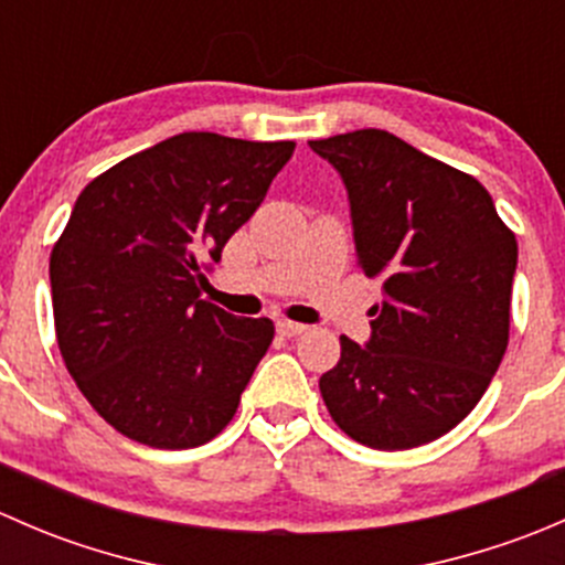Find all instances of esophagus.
Returning <instances> with one entry per match:
<instances>
[{
  "label": "esophagus",
  "instance_id": "34e87169",
  "mask_svg": "<svg viewBox=\"0 0 565 565\" xmlns=\"http://www.w3.org/2000/svg\"><path fill=\"white\" fill-rule=\"evenodd\" d=\"M276 330L281 335H287V339H292V335H300L306 330V324L300 322H292V319H278L276 322Z\"/></svg>",
  "mask_w": 565,
  "mask_h": 565
}]
</instances>
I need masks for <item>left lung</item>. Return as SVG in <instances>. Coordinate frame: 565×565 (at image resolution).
Masks as SVG:
<instances>
[{
  "instance_id": "1",
  "label": "left lung",
  "mask_w": 565,
  "mask_h": 565,
  "mask_svg": "<svg viewBox=\"0 0 565 565\" xmlns=\"http://www.w3.org/2000/svg\"><path fill=\"white\" fill-rule=\"evenodd\" d=\"M309 147L344 182L358 265L383 281L372 335H341L319 391L352 440L380 451L424 446L481 402L503 361L516 237L476 177L388 130Z\"/></svg>"
}]
</instances>
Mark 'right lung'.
<instances>
[{"instance_id": "right-lung-1", "label": "right lung", "mask_w": 565, "mask_h": 565, "mask_svg": "<svg viewBox=\"0 0 565 565\" xmlns=\"http://www.w3.org/2000/svg\"><path fill=\"white\" fill-rule=\"evenodd\" d=\"M292 150L188 130L78 193L49 265L56 341L78 391L130 440L196 448L237 413L273 322L199 300V287Z\"/></svg>"}]
</instances>
